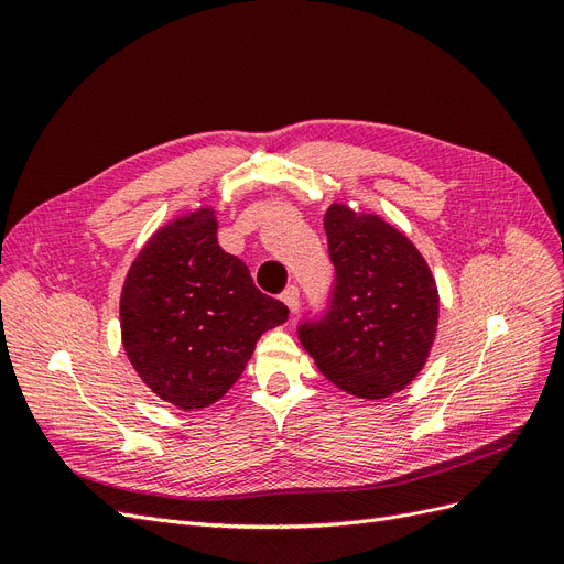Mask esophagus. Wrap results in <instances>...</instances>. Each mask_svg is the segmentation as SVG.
<instances>
[{"instance_id":"esophagus-1","label":"esophagus","mask_w":564,"mask_h":564,"mask_svg":"<svg viewBox=\"0 0 564 564\" xmlns=\"http://www.w3.org/2000/svg\"><path fill=\"white\" fill-rule=\"evenodd\" d=\"M282 301L286 303V308L292 311V313H296V308H299V286H286L284 292H282Z\"/></svg>"}]
</instances>
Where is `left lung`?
Wrapping results in <instances>:
<instances>
[{"label": "left lung", "instance_id": "8db88e82", "mask_svg": "<svg viewBox=\"0 0 564 564\" xmlns=\"http://www.w3.org/2000/svg\"><path fill=\"white\" fill-rule=\"evenodd\" d=\"M324 232L336 282L327 313L299 324L301 346L340 390L383 400L429 360L440 315L435 278L409 237L377 214L332 204Z\"/></svg>", "mask_w": 564, "mask_h": 564}]
</instances>
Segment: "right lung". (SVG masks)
<instances>
[{
	"label": "right lung",
	"mask_w": 564,
	"mask_h": 564,
	"mask_svg": "<svg viewBox=\"0 0 564 564\" xmlns=\"http://www.w3.org/2000/svg\"><path fill=\"white\" fill-rule=\"evenodd\" d=\"M216 230L209 207L160 228L135 256L119 299L129 362L158 398L185 412L224 398L256 340L289 315L220 249Z\"/></svg>",
	"instance_id": "add662e5"
}]
</instances>
